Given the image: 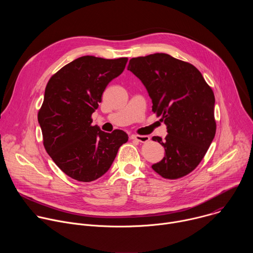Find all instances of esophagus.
<instances>
[{
  "mask_svg": "<svg viewBox=\"0 0 253 253\" xmlns=\"http://www.w3.org/2000/svg\"><path fill=\"white\" fill-rule=\"evenodd\" d=\"M131 138L134 140H137L138 142H141V143H145L150 140V137L147 135H132Z\"/></svg>",
  "mask_w": 253,
  "mask_h": 253,
  "instance_id": "obj_1",
  "label": "esophagus"
}]
</instances>
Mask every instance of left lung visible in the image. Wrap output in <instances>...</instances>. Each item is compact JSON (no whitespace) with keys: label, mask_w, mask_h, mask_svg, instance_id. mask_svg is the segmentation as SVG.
<instances>
[{"label":"left lung","mask_w":253,"mask_h":253,"mask_svg":"<svg viewBox=\"0 0 253 253\" xmlns=\"http://www.w3.org/2000/svg\"><path fill=\"white\" fill-rule=\"evenodd\" d=\"M145 86L152 111L162 116L168 135L154 136L165 149L152 169L167 179L193 171L215 136V98L200 72L191 64L164 53L132 58L127 67Z\"/></svg>","instance_id":"8db88e82"}]
</instances>
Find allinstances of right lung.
I'll return each mask as SVG.
<instances>
[{"label":"right lung","instance_id":"obj_1","mask_svg":"<svg viewBox=\"0 0 253 253\" xmlns=\"http://www.w3.org/2000/svg\"><path fill=\"white\" fill-rule=\"evenodd\" d=\"M127 61L83 56L59 70L46 86L38 113L45 149L65 174L78 181L103 176L128 141L122 130L106 133L91 125L104 90Z\"/></svg>","mask_w":253,"mask_h":253}]
</instances>
